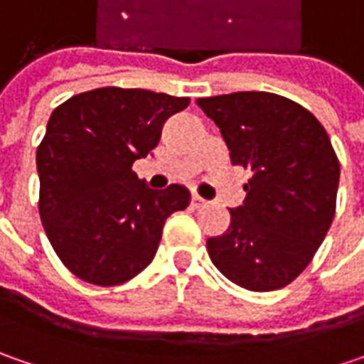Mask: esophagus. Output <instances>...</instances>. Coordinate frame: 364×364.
Instances as JSON below:
<instances>
[{"instance_id": "esophagus-1", "label": "esophagus", "mask_w": 364, "mask_h": 364, "mask_svg": "<svg viewBox=\"0 0 364 364\" xmlns=\"http://www.w3.org/2000/svg\"><path fill=\"white\" fill-rule=\"evenodd\" d=\"M190 203H192V208H203V206H206V200H204V198H200L198 194H192Z\"/></svg>"}]
</instances>
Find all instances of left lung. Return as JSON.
<instances>
[{
    "instance_id": "left-lung-1",
    "label": "left lung",
    "mask_w": 364,
    "mask_h": 364,
    "mask_svg": "<svg viewBox=\"0 0 364 364\" xmlns=\"http://www.w3.org/2000/svg\"><path fill=\"white\" fill-rule=\"evenodd\" d=\"M217 123L231 161L251 170L229 229L206 241L232 284L272 291L291 284L316 255L336 213L341 164L314 115L282 95L231 92L196 99Z\"/></svg>"
}]
</instances>
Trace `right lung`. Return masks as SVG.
Listing matches in <instances>:
<instances>
[{"label":"right lung","mask_w":364,"mask_h":364,"mask_svg":"<svg viewBox=\"0 0 364 364\" xmlns=\"http://www.w3.org/2000/svg\"><path fill=\"white\" fill-rule=\"evenodd\" d=\"M188 97L103 87L58 105L36 151L38 210L54 253L78 279L119 286L158 251L164 223L190 203L188 190H149L132 170L158 146L168 117Z\"/></svg>","instance_id":"1"}]
</instances>
